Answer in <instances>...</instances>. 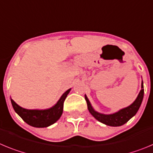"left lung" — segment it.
<instances>
[{
	"mask_svg": "<svg viewBox=\"0 0 153 153\" xmlns=\"http://www.w3.org/2000/svg\"><path fill=\"white\" fill-rule=\"evenodd\" d=\"M143 82L142 81L141 90H140L137 99L134 100V102L130 104V106H128L125 108L120 110L117 112L111 114H100V113L94 111V109L92 107L90 101H89L88 98L87 97L86 95H85V100H86L87 104H88V109L89 112L96 120L100 121V123L107 125V126H120L125 124L129 120H130L133 116L136 115L142 104V101H143Z\"/></svg>",
	"mask_w": 153,
	"mask_h": 153,
	"instance_id": "left-lung-1",
	"label": "left lung"
}]
</instances>
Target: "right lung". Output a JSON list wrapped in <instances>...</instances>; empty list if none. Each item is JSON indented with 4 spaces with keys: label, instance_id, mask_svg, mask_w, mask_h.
<instances>
[{
    "label": "right lung",
    "instance_id": "add662e5",
    "mask_svg": "<svg viewBox=\"0 0 153 153\" xmlns=\"http://www.w3.org/2000/svg\"><path fill=\"white\" fill-rule=\"evenodd\" d=\"M71 91V88L67 90L63 94L58 102L53 107L46 110H28L23 108L15 102L13 99L11 100L12 106L15 112L25 121L27 124L34 127H47L53 124L59 119L63 112V104L67 95Z\"/></svg>",
    "mask_w": 153,
    "mask_h": 153
}]
</instances>
